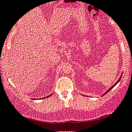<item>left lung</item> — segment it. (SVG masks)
I'll list each match as a JSON object with an SVG mask.
<instances>
[{"mask_svg":"<svg viewBox=\"0 0 132 132\" xmlns=\"http://www.w3.org/2000/svg\"><path fill=\"white\" fill-rule=\"evenodd\" d=\"M122 75H121V76H120V78H119V80H118V81H117V82H116V84H114V85H113L112 86V87H110V88H109V89H108V90H107V91H106V92H105V93H104V94H102V95H101V97L104 96V95H105V94H107V93H108V92H109V91H110V90H111V89H113V87H115V86H116L117 85V84H118V83H119V81H120V79H121V78H122Z\"/></svg>","mask_w":132,"mask_h":132,"instance_id":"obj_1","label":"left lung"}]
</instances>
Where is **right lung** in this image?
<instances>
[{"mask_svg": "<svg viewBox=\"0 0 132 132\" xmlns=\"http://www.w3.org/2000/svg\"><path fill=\"white\" fill-rule=\"evenodd\" d=\"M52 94H53V93H52V94H50V95H48V96H47V97H48L51 96V95H52ZM44 98H45V97H44ZM44 98H43V99H44ZM42 99H43V98H42ZM36 100H37V99H36Z\"/></svg>", "mask_w": 132, "mask_h": 132, "instance_id": "add662e5", "label": "right lung"}]
</instances>
